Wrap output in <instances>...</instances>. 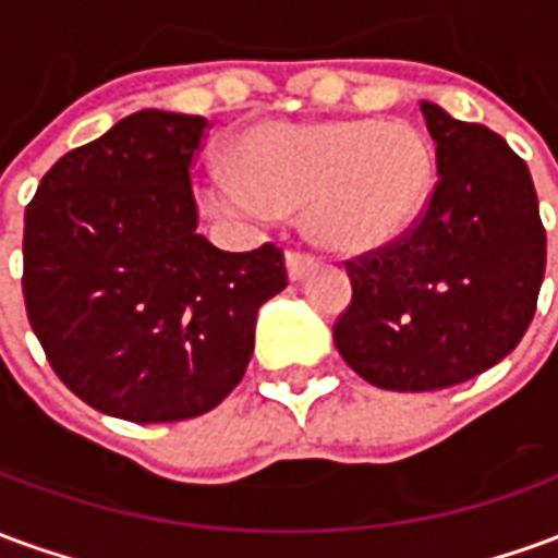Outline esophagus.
I'll return each mask as SVG.
<instances>
[{"instance_id": "esophagus-1", "label": "esophagus", "mask_w": 558, "mask_h": 558, "mask_svg": "<svg viewBox=\"0 0 558 558\" xmlns=\"http://www.w3.org/2000/svg\"><path fill=\"white\" fill-rule=\"evenodd\" d=\"M311 268H314V256L299 254V251L287 254V275H290V280H302Z\"/></svg>"}]
</instances>
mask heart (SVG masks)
Here are the masks:
<instances>
[{
	"mask_svg": "<svg viewBox=\"0 0 558 558\" xmlns=\"http://www.w3.org/2000/svg\"><path fill=\"white\" fill-rule=\"evenodd\" d=\"M206 182L220 215L268 220L304 206V230L331 254L359 256L410 230L433 184V148L410 122H268L230 148Z\"/></svg>",
	"mask_w": 558,
	"mask_h": 558,
	"instance_id": "b5f03b06",
	"label": "heart"
}]
</instances>
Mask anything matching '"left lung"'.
<instances>
[{
	"mask_svg": "<svg viewBox=\"0 0 558 558\" xmlns=\"http://www.w3.org/2000/svg\"><path fill=\"white\" fill-rule=\"evenodd\" d=\"M439 182L398 242L347 263L335 347L388 391H436L490 371L535 316L547 235L529 167L490 128L421 101Z\"/></svg>",
	"mask_w": 558,
	"mask_h": 558,
	"instance_id": "left-lung-1",
	"label": "left lung"
}]
</instances>
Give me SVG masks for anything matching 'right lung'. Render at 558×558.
<instances>
[{
	"mask_svg": "<svg viewBox=\"0 0 558 558\" xmlns=\"http://www.w3.org/2000/svg\"><path fill=\"white\" fill-rule=\"evenodd\" d=\"M203 116L140 110L68 151L26 208L23 299L47 362L92 410L196 418L242 383L283 254H227L196 232Z\"/></svg>",
	"mask_w": 558,
	"mask_h": 558,
	"instance_id": "1",
	"label": "right lung"
}]
</instances>
